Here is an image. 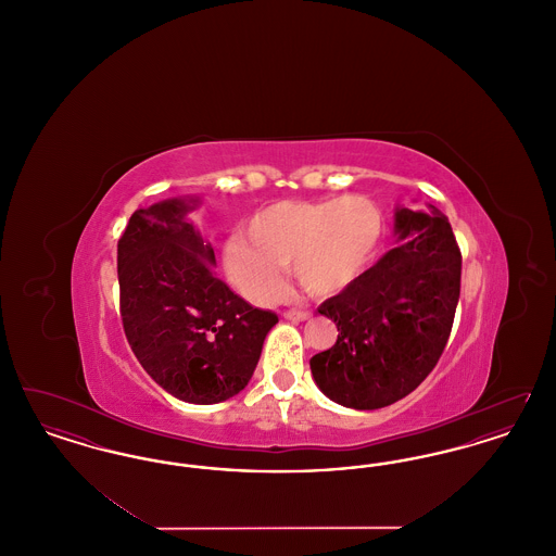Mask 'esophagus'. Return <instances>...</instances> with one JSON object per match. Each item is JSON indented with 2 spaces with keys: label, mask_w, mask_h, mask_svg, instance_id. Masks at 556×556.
Instances as JSON below:
<instances>
[{
  "label": "esophagus",
  "mask_w": 556,
  "mask_h": 556,
  "mask_svg": "<svg viewBox=\"0 0 556 556\" xmlns=\"http://www.w3.org/2000/svg\"><path fill=\"white\" fill-rule=\"evenodd\" d=\"M311 317H313V313H308V311H288V313H283V318L293 320V323H302V320H308Z\"/></svg>",
  "instance_id": "esophagus-1"
}]
</instances>
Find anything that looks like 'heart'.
I'll return each mask as SVG.
<instances>
[{"instance_id": "obj_1", "label": "heart", "mask_w": 556, "mask_h": 556, "mask_svg": "<svg viewBox=\"0 0 556 556\" xmlns=\"http://www.w3.org/2000/svg\"><path fill=\"white\" fill-rule=\"evenodd\" d=\"M381 229V212L365 195L283 200L250 218L245 239L227 241L223 263L254 304H270L283 291L281 268H291L308 295L333 298L365 273Z\"/></svg>"}]
</instances>
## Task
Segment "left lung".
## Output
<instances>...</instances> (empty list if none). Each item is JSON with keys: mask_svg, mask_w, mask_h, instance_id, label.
Segmentation results:
<instances>
[{"mask_svg": "<svg viewBox=\"0 0 556 556\" xmlns=\"http://www.w3.org/2000/svg\"><path fill=\"white\" fill-rule=\"evenodd\" d=\"M394 208L396 248L318 313L338 327V342L311 358L318 390L356 410L408 396L438 365L460 295V250L448 218Z\"/></svg>", "mask_w": 556, "mask_h": 556, "instance_id": "obj_1", "label": "left lung"}]
</instances>
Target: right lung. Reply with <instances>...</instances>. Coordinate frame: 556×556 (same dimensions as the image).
Listing matches in <instances>:
<instances>
[{
    "label": "right lung",
    "mask_w": 556,
    "mask_h": 556,
    "mask_svg": "<svg viewBox=\"0 0 556 556\" xmlns=\"http://www.w3.org/2000/svg\"><path fill=\"white\" fill-rule=\"evenodd\" d=\"M200 204V195H186L132 212L118 239L121 317L137 361L162 390L216 404L248 386L279 318L214 275V250L189 220Z\"/></svg>",
    "instance_id": "add662e5"
}]
</instances>
